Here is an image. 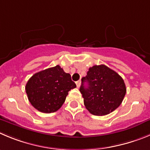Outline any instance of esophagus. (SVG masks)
Wrapping results in <instances>:
<instances>
[{"mask_svg": "<svg viewBox=\"0 0 150 150\" xmlns=\"http://www.w3.org/2000/svg\"><path fill=\"white\" fill-rule=\"evenodd\" d=\"M80 80L77 81V82H76V86H77V88H79V86H80Z\"/></svg>", "mask_w": 150, "mask_h": 150, "instance_id": "1", "label": "esophagus"}]
</instances>
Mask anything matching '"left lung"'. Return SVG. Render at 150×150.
Listing matches in <instances>:
<instances>
[{
  "instance_id": "1",
  "label": "left lung",
  "mask_w": 150,
  "mask_h": 150,
  "mask_svg": "<svg viewBox=\"0 0 150 150\" xmlns=\"http://www.w3.org/2000/svg\"><path fill=\"white\" fill-rule=\"evenodd\" d=\"M79 91L88 112L97 116H103L119 107L126 88L123 78L117 73L100 64L89 68L87 75L82 78Z\"/></svg>"
}]
</instances>
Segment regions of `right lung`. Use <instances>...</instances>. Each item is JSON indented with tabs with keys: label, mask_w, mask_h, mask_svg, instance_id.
Here are the masks:
<instances>
[{
	"label": "right lung",
	"mask_w": 150,
	"mask_h": 150,
	"mask_svg": "<svg viewBox=\"0 0 150 150\" xmlns=\"http://www.w3.org/2000/svg\"><path fill=\"white\" fill-rule=\"evenodd\" d=\"M76 87L71 75L56 65L34 74L26 84L25 90L34 108L43 113H52L61 108L68 91Z\"/></svg>",
	"instance_id": "add662e5"
}]
</instances>
